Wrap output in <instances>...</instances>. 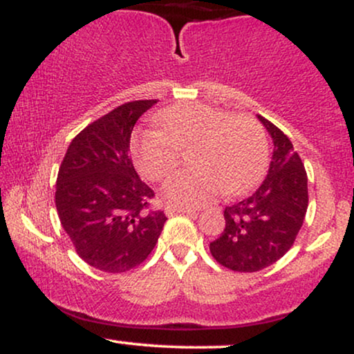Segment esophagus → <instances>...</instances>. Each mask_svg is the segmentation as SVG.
Segmentation results:
<instances>
[{
	"label": "esophagus",
	"instance_id": "1",
	"mask_svg": "<svg viewBox=\"0 0 354 354\" xmlns=\"http://www.w3.org/2000/svg\"><path fill=\"white\" fill-rule=\"evenodd\" d=\"M166 216H174V214H189V216H196V211L191 208H166Z\"/></svg>",
	"mask_w": 354,
	"mask_h": 354
}]
</instances>
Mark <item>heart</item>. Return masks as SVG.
<instances>
[{
	"mask_svg": "<svg viewBox=\"0 0 354 354\" xmlns=\"http://www.w3.org/2000/svg\"><path fill=\"white\" fill-rule=\"evenodd\" d=\"M161 129H143L133 140L138 169L148 180L168 176L178 166L180 146L196 141L194 168L173 174L161 194L176 208H198L223 191L236 194L250 188L265 169L268 141L263 126L250 115L191 101L156 115Z\"/></svg>",
	"mask_w": 354,
	"mask_h": 354,
	"instance_id": "obj_1",
	"label": "heart"
}]
</instances>
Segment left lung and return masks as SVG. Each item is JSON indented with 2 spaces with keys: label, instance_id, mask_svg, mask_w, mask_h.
<instances>
[{
  "label": "left lung",
  "instance_id": "left-lung-1",
  "mask_svg": "<svg viewBox=\"0 0 354 354\" xmlns=\"http://www.w3.org/2000/svg\"><path fill=\"white\" fill-rule=\"evenodd\" d=\"M273 140V154L261 185L225 208V230L209 243L219 265L239 273L271 266L293 246L308 209V176L293 143L258 115Z\"/></svg>",
  "mask_w": 354,
  "mask_h": 354
}]
</instances>
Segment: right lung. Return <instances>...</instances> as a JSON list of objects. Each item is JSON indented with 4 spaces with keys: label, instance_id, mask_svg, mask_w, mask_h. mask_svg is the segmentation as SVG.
Returning a JSON list of instances; mask_svg holds the SVG:
<instances>
[{
    "label": "right lung",
    "instance_id": "add662e5",
    "mask_svg": "<svg viewBox=\"0 0 354 354\" xmlns=\"http://www.w3.org/2000/svg\"><path fill=\"white\" fill-rule=\"evenodd\" d=\"M156 103H124L88 124L59 166L55 203L61 226L80 258L104 273L141 265L168 219L149 209L154 193L129 158L133 128Z\"/></svg>",
    "mask_w": 354,
    "mask_h": 354
}]
</instances>
